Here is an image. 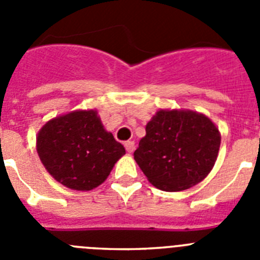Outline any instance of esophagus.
I'll return each mask as SVG.
<instances>
[{"label":"esophagus","instance_id":"1","mask_svg":"<svg viewBox=\"0 0 260 260\" xmlns=\"http://www.w3.org/2000/svg\"><path fill=\"white\" fill-rule=\"evenodd\" d=\"M125 148H126V151H127L128 153H132L133 151L135 150V143L133 141L125 142Z\"/></svg>","mask_w":260,"mask_h":260}]
</instances>
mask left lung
Returning a JSON list of instances; mask_svg holds the SVG:
<instances>
[{
    "mask_svg": "<svg viewBox=\"0 0 260 260\" xmlns=\"http://www.w3.org/2000/svg\"><path fill=\"white\" fill-rule=\"evenodd\" d=\"M221 135L215 123L192 110H158L146 126L134 158L153 186L182 191L212 171Z\"/></svg>",
    "mask_w": 260,
    "mask_h": 260,
    "instance_id": "left-lung-1",
    "label": "left lung"
}]
</instances>
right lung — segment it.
<instances>
[{
	"label": "right lung",
	"instance_id": "right-lung-1",
	"mask_svg": "<svg viewBox=\"0 0 260 260\" xmlns=\"http://www.w3.org/2000/svg\"><path fill=\"white\" fill-rule=\"evenodd\" d=\"M39 157L50 176L73 190L102 185L125 147L103 126L96 110H74L45 123L36 138Z\"/></svg>",
	"mask_w": 260,
	"mask_h": 260
}]
</instances>
